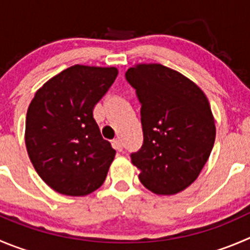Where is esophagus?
Masks as SVG:
<instances>
[{
    "label": "esophagus",
    "mask_w": 250,
    "mask_h": 250,
    "mask_svg": "<svg viewBox=\"0 0 250 250\" xmlns=\"http://www.w3.org/2000/svg\"><path fill=\"white\" fill-rule=\"evenodd\" d=\"M113 146L116 151H123V142L120 139H115L113 141Z\"/></svg>",
    "instance_id": "1"
}]
</instances>
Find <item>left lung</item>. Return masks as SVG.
I'll use <instances>...</instances> for the list:
<instances>
[{"label":"left lung","mask_w":250,"mask_h":250,"mask_svg":"<svg viewBox=\"0 0 250 250\" xmlns=\"http://www.w3.org/2000/svg\"><path fill=\"white\" fill-rule=\"evenodd\" d=\"M141 104L144 144L130 154L152 192L172 195L194 182L212 151L216 136L210 104L198 85L159 63L125 73Z\"/></svg>","instance_id":"1"}]
</instances>
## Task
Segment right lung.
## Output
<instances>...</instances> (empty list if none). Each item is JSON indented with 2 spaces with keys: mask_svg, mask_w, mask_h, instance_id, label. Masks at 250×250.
Masks as SVG:
<instances>
[{
  "mask_svg": "<svg viewBox=\"0 0 250 250\" xmlns=\"http://www.w3.org/2000/svg\"><path fill=\"white\" fill-rule=\"evenodd\" d=\"M115 67L75 65L47 81L30 103L25 145L39 177L63 195L83 196L105 180L115 156L93 118Z\"/></svg>",
  "mask_w": 250,
  "mask_h": 250,
  "instance_id": "obj_1",
  "label": "right lung"
}]
</instances>
